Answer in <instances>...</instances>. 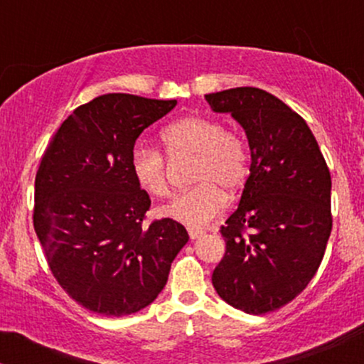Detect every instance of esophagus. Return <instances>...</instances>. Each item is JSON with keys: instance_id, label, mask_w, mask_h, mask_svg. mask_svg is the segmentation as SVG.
Wrapping results in <instances>:
<instances>
[{"instance_id": "esophagus-1", "label": "esophagus", "mask_w": 364, "mask_h": 364, "mask_svg": "<svg viewBox=\"0 0 364 364\" xmlns=\"http://www.w3.org/2000/svg\"><path fill=\"white\" fill-rule=\"evenodd\" d=\"M188 235H190L191 240H196V237L203 236L205 235V231H202V229H195V228H190L188 229Z\"/></svg>"}]
</instances>
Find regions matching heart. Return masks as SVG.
Instances as JSON below:
<instances>
[{"label": "heart", "instance_id": "heart-1", "mask_svg": "<svg viewBox=\"0 0 364 364\" xmlns=\"http://www.w3.org/2000/svg\"><path fill=\"white\" fill-rule=\"evenodd\" d=\"M169 157H195L191 181L196 185L162 208V214L191 228L207 225L225 207L224 190L235 191L250 174L246 141L217 118L190 114L162 132ZM132 173L144 191L154 198L171 195L169 162L161 150L139 144L132 150Z\"/></svg>", "mask_w": 364, "mask_h": 364}]
</instances>
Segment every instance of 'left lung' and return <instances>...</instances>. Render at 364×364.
Returning <instances> with one entry per match:
<instances>
[{"label":"left lung","instance_id":"obj_1","mask_svg":"<svg viewBox=\"0 0 364 364\" xmlns=\"http://www.w3.org/2000/svg\"><path fill=\"white\" fill-rule=\"evenodd\" d=\"M205 99L243 127L252 150L240 205L220 228L225 253L212 284L231 306L265 315L318 270L332 231L330 171L306 121L275 95L236 87Z\"/></svg>","mask_w":364,"mask_h":364}]
</instances>
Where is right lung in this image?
<instances>
[{"label": "right lung", "mask_w": 364, "mask_h": 364, "mask_svg": "<svg viewBox=\"0 0 364 364\" xmlns=\"http://www.w3.org/2000/svg\"><path fill=\"white\" fill-rule=\"evenodd\" d=\"M176 106L106 94L63 121L36 174L34 229L58 284L94 313L123 316L164 289L186 245L173 219L144 225L150 196L132 173L140 133Z\"/></svg>", "instance_id": "add662e5"}]
</instances>
